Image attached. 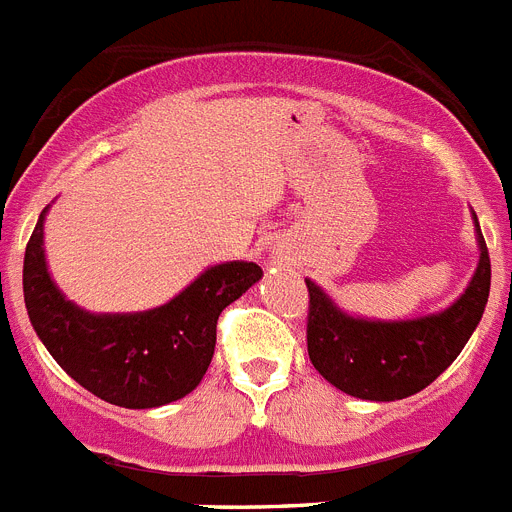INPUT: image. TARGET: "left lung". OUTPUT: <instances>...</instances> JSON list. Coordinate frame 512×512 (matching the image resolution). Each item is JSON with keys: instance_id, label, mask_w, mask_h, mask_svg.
I'll use <instances>...</instances> for the list:
<instances>
[{"instance_id": "obj_1", "label": "left lung", "mask_w": 512, "mask_h": 512, "mask_svg": "<svg viewBox=\"0 0 512 512\" xmlns=\"http://www.w3.org/2000/svg\"><path fill=\"white\" fill-rule=\"evenodd\" d=\"M477 225V217H474ZM479 266L449 310L418 320L348 318L307 279V354L333 387L361 400L392 402L425 390L467 346L490 297V253L477 225Z\"/></svg>"}]
</instances>
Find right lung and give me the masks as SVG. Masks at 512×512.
I'll use <instances>...</instances> for the list:
<instances>
[{"label": "right lung", "mask_w": 512, "mask_h": 512, "mask_svg": "<svg viewBox=\"0 0 512 512\" xmlns=\"http://www.w3.org/2000/svg\"><path fill=\"white\" fill-rule=\"evenodd\" d=\"M43 220L45 210L25 248L22 292L35 333L63 372L120 408H158L189 395L215 354L220 312L259 282L261 266H212L169 305L135 315H92L71 305L51 282Z\"/></svg>", "instance_id": "obj_1"}]
</instances>
